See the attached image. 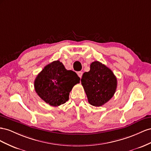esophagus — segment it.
<instances>
[{
    "label": "esophagus",
    "mask_w": 151,
    "mask_h": 151,
    "mask_svg": "<svg viewBox=\"0 0 151 151\" xmlns=\"http://www.w3.org/2000/svg\"><path fill=\"white\" fill-rule=\"evenodd\" d=\"M77 75H78V76L81 78V76H82V75H83V72L82 71H78V73H77Z\"/></svg>",
    "instance_id": "1"
}]
</instances>
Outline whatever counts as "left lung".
Segmentation results:
<instances>
[{
	"label": "left lung",
	"mask_w": 151,
	"mask_h": 151,
	"mask_svg": "<svg viewBox=\"0 0 151 151\" xmlns=\"http://www.w3.org/2000/svg\"><path fill=\"white\" fill-rule=\"evenodd\" d=\"M81 81L88 102L96 107L108 102L117 87V79L113 71L99 61L91 63L90 71L83 73Z\"/></svg>",
	"instance_id": "obj_1"
}]
</instances>
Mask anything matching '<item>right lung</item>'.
I'll list each match as a JSON object with an SVG mask.
<instances>
[{
	"label": "right lung",
	"instance_id": "add662e5",
	"mask_svg": "<svg viewBox=\"0 0 151 151\" xmlns=\"http://www.w3.org/2000/svg\"><path fill=\"white\" fill-rule=\"evenodd\" d=\"M80 80L75 71L67 70L58 60L44 67L36 77L34 87L43 101L56 107L68 101L70 92Z\"/></svg>",
	"mask_w": 151,
	"mask_h": 151
}]
</instances>
